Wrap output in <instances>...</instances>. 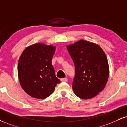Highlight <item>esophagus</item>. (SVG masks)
<instances>
[{"label": "esophagus", "instance_id": "34e87169", "mask_svg": "<svg viewBox=\"0 0 127 127\" xmlns=\"http://www.w3.org/2000/svg\"><path fill=\"white\" fill-rule=\"evenodd\" d=\"M61 82H67V78H62V79H61Z\"/></svg>", "mask_w": 127, "mask_h": 127}]
</instances>
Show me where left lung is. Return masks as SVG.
Returning a JSON list of instances; mask_svg holds the SVG:
<instances>
[{"mask_svg":"<svg viewBox=\"0 0 127 127\" xmlns=\"http://www.w3.org/2000/svg\"><path fill=\"white\" fill-rule=\"evenodd\" d=\"M75 67L73 89L77 96L89 99L105 88L109 68L106 54L99 45L81 39L67 46Z\"/></svg>","mask_w":127,"mask_h":127,"instance_id":"8db88e82","label":"left lung"}]
</instances>
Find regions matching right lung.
I'll list each match as a JSON object with an SVG mask.
<instances>
[{
    "instance_id": "add662e5",
    "label": "right lung",
    "mask_w": 127,
    "mask_h": 127,
    "mask_svg": "<svg viewBox=\"0 0 127 127\" xmlns=\"http://www.w3.org/2000/svg\"><path fill=\"white\" fill-rule=\"evenodd\" d=\"M55 46L36 43L27 47L20 56L18 78L24 91L30 96L45 99L53 94L60 80L51 63Z\"/></svg>"
}]
</instances>
